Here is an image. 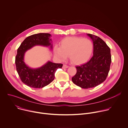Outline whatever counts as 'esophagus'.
<instances>
[{"label":"esophagus","instance_id":"obj_1","mask_svg":"<svg viewBox=\"0 0 128 128\" xmlns=\"http://www.w3.org/2000/svg\"><path fill=\"white\" fill-rule=\"evenodd\" d=\"M68 66H67V65H63V69H65V68H68Z\"/></svg>","mask_w":128,"mask_h":128}]
</instances>
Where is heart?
Wrapping results in <instances>:
<instances>
[{"mask_svg": "<svg viewBox=\"0 0 128 128\" xmlns=\"http://www.w3.org/2000/svg\"><path fill=\"white\" fill-rule=\"evenodd\" d=\"M93 48V43L90 40L74 36L62 40L60 47H54V52L55 57L60 61L65 60L69 56L72 63L80 65L90 59Z\"/></svg>", "mask_w": 128, "mask_h": 128, "instance_id": "obj_1", "label": "heart"}]
</instances>
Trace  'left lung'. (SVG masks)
I'll return each mask as SVG.
<instances>
[{"instance_id": "left-lung-1", "label": "left lung", "mask_w": 128, "mask_h": 128, "mask_svg": "<svg viewBox=\"0 0 128 128\" xmlns=\"http://www.w3.org/2000/svg\"><path fill=\"white\" fill-rule=\"evenodd\" d=\"M87 35L93 42V57L87 63L76 66V74L72 78L73 82L83 88L95 87L105 81L112 62L110 49L106 44L97 36Z\"/></svg>"}]
</instances>
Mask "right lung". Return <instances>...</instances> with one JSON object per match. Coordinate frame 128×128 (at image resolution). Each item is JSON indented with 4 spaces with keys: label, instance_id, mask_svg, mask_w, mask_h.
I'll use <instances>...</instances> for the list:
<instances>
[{
    "label": "right lung",
    "instance_id": "add662e5",
    "mask_svg": "<svg viewBox=\"0 0 128 128\" xmlns=\"http://www.w3.org/2000/svg\"><path fill=\"white\" fill-rule=\"evenodd\" d=\"M52 35L50 33H40L30 35L22 42L17 50L15 59L16 69L22 82L33 88H42L52 82L54 74L63 64L52 63L50 61L37 68H32L24 62L26 52L36 46H50L52 48Z\"/></svg>",
    "mask_w": 128,
    "mask_h": 128
}]
</instances>
